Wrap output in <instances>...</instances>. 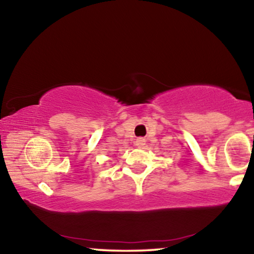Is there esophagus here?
I'll list each match as a JSON object with an SVG mask.
<instances>
[{"label": "esophagus", "instance_id": "esophagus-1", "mask_svg": "<svg viewBox=\"0 0 254 254\" xmlns=\"http://www.w3.org/2000/svg\"><path fill=\"white\" fill-rule=\"evenodd\" d=\"M136 145H137V147H143V145H144L143 138H138V140L136 141Z\"/></svg>", "mask_w": 254, "mask_h": 254}]
</instances>
